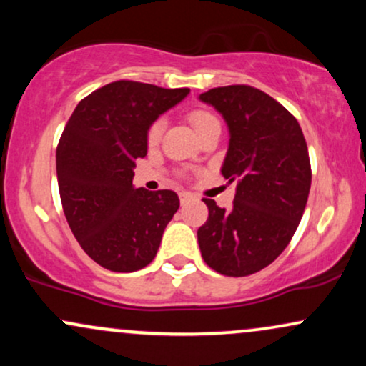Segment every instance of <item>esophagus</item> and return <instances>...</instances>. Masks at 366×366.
Listing matches in <instances>:
<instances>
[{"instance_id": "esophagus-1", "label": "esophagus", "mask_w": 366, "mask_h": 366, "mask_svg": "<svg viewBox=\"0 0 366 366\" xmlns=\"http://www.w3.org/2000/svg\"><path fill=\"white\" fill-rule=\"evenodd\" d=\"M179 197H180V203H187L189 199H192V196L189 194V192H179Z\"/></svg>"}]
</instances>
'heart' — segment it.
Masks as SVG:
<instances>
[{
	"label": "heart",
	"instance_id": "1",
	"mask_svg": "<svg viewBox=\"0 0 366 366\" xmlns=\"http://www.w3.org/2000/svg\"><path fill=\"white\" fill-rule=\"evenodd\" d=\"M187 120L191 122V125L194 127V130L197 134L203 132L204 129L212 127V125H218L220 122L212 112L204 110V108H194L187 113ZM163 119H157L149 124L148 130H146V142L149 146H157L159 139H162V134H163Z\"/></svg>",
	"mask_w": 366,
	"mask_h": 366
}]
</instances>
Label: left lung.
Segmentation results:
<instances>
[{
  "mask_svg": "<svg viewBox=\"0 0 366 366\" xmlns=\"http://www.w3.org/2000/svg\"><path fill=\"white\" fill-rule=\"evenodd\" d=\"M224 115L230 144L222 167L237 182L232 208L208 197V220L197 229L201 256L227 277L263 270L287 247L312 186L303 130L289 110L253 86H225L199 96Z\"/></svg>",
  "mask_w": 366,
  "mask_h": 366,
  "instance_id": "8db88e82",
  "label": "left lung"
}]
</instances>
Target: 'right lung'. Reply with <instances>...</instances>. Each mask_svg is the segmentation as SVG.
Segmentation results:
<instances>
[{
  "label": "right lung",
  "instance_id": "1",
  "mask_svg": "<svg viewBox=\"0 0 366 366\" xmlns=\"http://www.w3.org/2000/svg\"><path fill=\"white\" fill-rule=\"evenodd\" d=\"M187 87L115 81L81 99L56 146L61 207L89 258L112 272H136L153 262L163 230L179 209L169 189H134L146 130L187 96Z\"/></svg>",
  "mask_w": 366,
  "mask_h": 366
}]
</instances>
